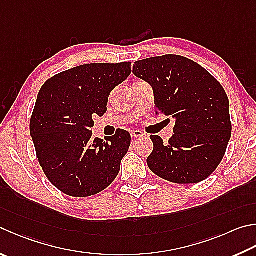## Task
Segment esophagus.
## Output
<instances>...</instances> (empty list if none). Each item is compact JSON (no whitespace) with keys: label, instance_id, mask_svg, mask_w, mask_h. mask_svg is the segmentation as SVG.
Returning <instances> with one entry per match:
<instances>
[{"label":"esophagus","instance_id":"34e87169","mask_svg":"<svg viewBox=\"0 0 256 256\" xmlns=\"http://www.w3.org/2000/svg\"><path fill=\"white\" fill-rule=\"evenodd\" d=\"M131 136L132 138H141V136H143V133L141 131H138V130H134V131H132V133H131Z\"/></svg>","mask_w":256,"mask_h":256}]
</instances>
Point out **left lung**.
Returning a JSON list of instances; mask_svg holds the SVG:
<instances>
[{
    "instance_id": "obj_1",
    "label": "left lung",
    "mask_w": 256,
    "mask_h": 256,
    "mask_svg": "<svg viewBox=\"0 0 256 256\" xmlns=\"http://www.w3.org/2000/svg\"><path fill=\"white\" fill-rule=\"evenodd\" d=\"M133 74L152 86L156 114L176 120L168 143L159 136H150L148 168L174 184L207 179L222 162L232 136L230 102L220 82L178 54L138 60Z\"/></svg>"
}]
</instances>
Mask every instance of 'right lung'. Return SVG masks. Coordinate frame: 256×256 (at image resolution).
I'll return each instance as SVG.
<instances>
[{
	"mask_svg": "<svg viewBox=\"0 0 256 256\" xmlns=\"http://www.w3.org/2000/svg\"><path fill=\"white\" fill-rule=\"evenodd\" d=\"M131 74V62L86 64L51 77L36 97L30 133L46 176L60 192L88 197L118 176L131 144L125 130L103 141L92 138L95 116L108 110V96Z\"/></svg>",
	"mask_w": 256,
	"mask_h": 256,
	"instance_id": "right-lung-1",
	"label": "right lung"
}]
</instances>
